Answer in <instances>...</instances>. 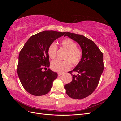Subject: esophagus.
<instances>
[{
	"instance_id": "obj_1",
	"label": "esophagus",
	"mask_w": 121,
	"mask_h": 121,
	"mask_svg": "<svg viewBox=\"0 0 121 121\" xmlns=\"http://www.w3.org/2000/svg\"><path fill=\"white\" fill-rule=\"evenodd\" d=\"M58 76H61L62 75H63V73H58Z\"/></svg>"
}]
</instances>
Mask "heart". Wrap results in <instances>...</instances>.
I'll use <instances>...</instances> for the list:
<instances>
[{
	"mask_svg": "<svg viewBox=\"0 0 121 121\" xmlns=\"http://www.w3.org/2000/svg\"><path fill=\"white\" fill-rule=\"evenodd\" d=\"M62 47L67 51L65 60H56L52 62L51 66L54 71L64 72L72 67V63L77 65L81 60L82 52L77 47L76 43L71 39L67 38L61 42ZM57 47L54 42L51 43L48 48V53L52 59L56 57Z\"/></svg>",
	"mask_w": 121,
	"mask_h": 121,
	"instance_id": "b5f03b06",
	"label": "heart"
}]
</instances>
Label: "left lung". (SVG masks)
<instances>
[{
    "label": "left lung",
    "instance_id": "left-lung-1",
    "mask_svg": "<svg viewBox=\"0 0 121 121\" xmlns=\"http://www.w3.org/2000/svg\"><path fill=\"white\" fill-rule=\"evenodd\" d=\"M65 36L79 44L82 51V57L73 69L78 74L73 75L72 71L69 72L73 79L64 88L69 96L81 99L90 95L98 85L104 69L103 54L93 41L83 35L67 32Z\"/></svg>",
    "mask_w": 121,
    "mask_h": 121
}]
</instances>
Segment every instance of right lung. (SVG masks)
<instances>
[{
	"label": "right lung",
	"mask_w": 121,
	"mask_h": 121,
	"mask_svg": "<svg viewBox=\"0 0 121 121\" xmlns=\"http://www.w3.org/2000/svg\"><path fill=\"white\" fill-rule=\"evenodd\" d=\"M65 32L44 31L32 36L25 44L19 56L17 74L22 85L33 95L48 93L57 74L50 70L48 48L55 40ZM47 68L46 71L43 68Z\"/></svg>",
	"instance_id": "obj_1"
}]
</instances>
